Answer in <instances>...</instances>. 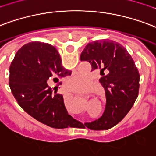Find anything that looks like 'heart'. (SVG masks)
Wrapping results in <instances>:
<instances>
[{
  "label": "heart",
  "instance_id": "obj_1",
  "mask_svg": "<svg viewBox=\"0 0 156 156\" xmlns=\"http://www.w3.org/2000/svg\"><path fill=\"white\" fill-rule=\"evenodd\" d=\"M73 83L78 87V91L87 89L92 83V80L87 74L85 73H76L69 79V84Z\"/></svg>",
  "mask_w": 156,
  "mask_h": 156
}]
</instances>
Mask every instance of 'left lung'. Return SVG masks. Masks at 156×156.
Returning <instances> with one entry per match:
<instances>
[{
  "instance_id": "8db88e82",
  "label": "left lung",
  "mask_w": 156,
  "mask_h": 156,
  "mask_svg": "<svg viewBox=\"0 0 156 156\" xmlns=\"http://www.w3.org/2000/svg\"><path fill=\"white\" fill-rule=\"evenodd\" d=\"M80 59L89 62L92 70H100L102 77L99 81L107 98L102 116L86 126L92 130L113 127L125 117L138 97L140 74L136 63L122 44L107 40L87 44Z\"/></svg>"
}]
</instances>
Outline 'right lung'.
Instances as JSON below:
<instances>
[{
	"instance_id": "obj_1",
	"label": "right lung",
	"mask_w": 156,
	"mask_h": 156,
	"mask_svg": "<svg viewBox=\"0 0 156 156\" xmlns=\"http://www.w3.org/2000/svg\"><path fill=\"white\" fill-rule=\"evenodd\" d=\"M70 74L55 47L31 42L16 54L10 67L9 86L18 104L33 118L53 128L75 127L80 122L69 115L63 95L48 85Z\"/></svg>"
}]
</instances>
